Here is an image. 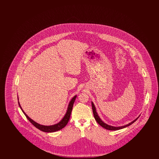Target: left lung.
<instances>
[{
  "label": "left lung",
  "instance_id": "1",
  "mask_svg": "<svg viewBox=\"0 0 159 159\" xmlns=\"http://www.w3.org/2000/svg\"><path fill=\"white\" fill-rule=\"evenodd\" d=\"M92 111H93V116H94V117H95V119L96 120V121H97V123H98L99 125H101L102 127H103L104 128L106 129L107 130H119V129L126 128V127H128L129 126L131 125L133 123H134L135 121H136V120L139 118V117L140 116H139L134 120L131 121L130 123H129L126 125L121 126H111V125H109L107 124V123H104V121L101 119V118L99 117L98 114L97 112L96 107H95V106L93 102L92 101Z\"/></svg>",
  "mask_w": 159,
  "mask_h": 159
}]
</instances>
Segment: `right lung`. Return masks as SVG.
<instances>
[{
    "label": "right lung",
    "mask_w": 159,
    "mask_h": 159,
    "mask_svg": "<svg viewBox=\"0 0 159 159\" xmlns=\"http://www.w3.org/2000/svg\"><path fill=\"white\" fill-rule=\"evenodd\" d=\"M76 97H77V95L74 96L72 99L70 100V101L69 102V104H68V107H67V111L65 114V115L64 116V117L62 118V119L60 121H59L58 123H56V124H54L52 125H49V126H46V125H40L39 123H38L37 122H36L35 121H34L33 120H32L31 118H30L26 113L24 111V110H23V108H21V105L20 104V102H19V99H18V105L20 106L21 110H22V111L23 112V113L24 114V115L26 116V117L27 118V119L30 121L31 123L36 127L38 129L40 130L41 131H43V132H56V131H58L59 130H61L63 128H64L67 124L68 123V120L70 119V115L71 113V111H72V109H73V104H74V102L75 101V99H76Z\"/></svg>",
    "instance_id": "obj_1"
}]
</instances>
